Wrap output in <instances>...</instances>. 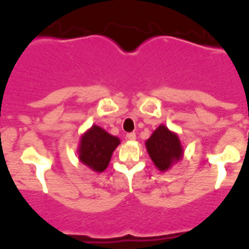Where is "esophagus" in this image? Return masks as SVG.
<instances>
[{
    "label": "esophagus",
    "instance_id": "34e87169",
    "mask_svg": "<svg viewBox=\"0 0 249 249\" xmlns=\"http://www.w3.org/2000/svg\"><path fill=\"white\" fill-rule=\"evenodd\" d=\"M127 139L128 140H131V142H133V140H136V133L135 132L127 133Z\"/></svg>",
    "mask_w": 249,
    "mask_h": 249
}]
</instances>
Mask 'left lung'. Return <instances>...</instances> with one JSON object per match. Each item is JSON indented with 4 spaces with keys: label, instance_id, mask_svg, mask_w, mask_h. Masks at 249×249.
Instances as JSON below:
<instances>
[{
    "label": "left lung",
    "instance_id": "left-lung-1",
    "mask_svg": "<svg viewBox=\"0 0 249 249\" xmlns=\"http://www.w3.org/2000/svg\"><path fill=\"white\" fill-rule=\"evenodd\" d=\"M151 160L160 171L165 172L183 157V147L178 136L160 124L145 142Z\"/></svg>",
    "mask_w": 249,
    "mask_h": 249
}]
</instances>
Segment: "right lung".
<instances>
[{
    "mask_svg": "<svg viewBox=\"0 0 249 249\" xmlns=\"http://www.w3.org/2000/svg\"><path fill=\"white\" fill-rule=\"evenodd\" d=\"M120 139L107 133L99 125H92L82 136L78 147V160L94 172L101 173L107 167L111 156Z\"/></svg>",
    "mask_w": 249,
    "mask_h": 249,
    "instance_id": "add662e5",
    "label": "right lung"
}]
</instances>
